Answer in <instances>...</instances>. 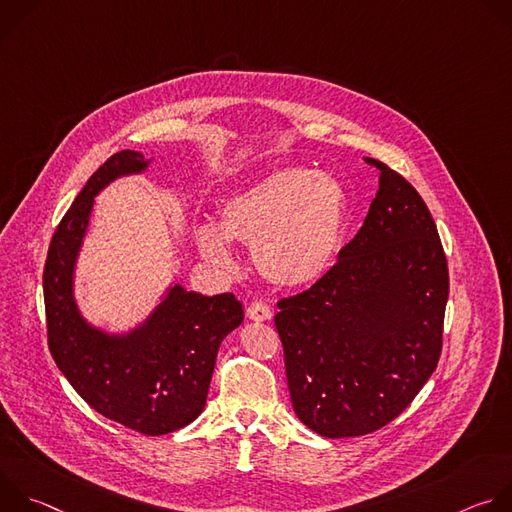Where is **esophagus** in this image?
I'll list each match as a JSON object with an SVG mask.
<instances>
[{
	"label": "esophagus",
	"instance_id": "esophagus-1",
	"mask_svg": "<svg viewBox=\"0 0 512 512\" xmlns=\"http://www.w3.org/2000/svg\"><path fill=\"white\" fill-rule=\"evenodd\" d=\"M247 316H249L251 320H255V322H265V320H271L273 312H271V308H269L267 304H263V302H253V304L247 308Z\"/></svg>",
	"mask_w": 512,
	"mask_h": 512
}]
</instances>
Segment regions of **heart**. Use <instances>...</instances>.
I'll use <instances>...</instances> for the list:
<instances>
[{
  "label": "heart",
  "mask_w": 512,
  "mask_h": 512,
  "mask_svg": "<svg viewBox=\"0 0 512 512\" xmlns=\"http://www.w3.org/2000/svg\"><path fill=\"white\" fill-rule=\"evenodd\" d=\"M348 200L342 184L310 168H283L229 198L221 229H198L206 259L229 267L231 241L253 247L257 271L279 287H302L320 279L336 257Z\"/></svg>",
  "instance_id": "1"
}]
</instances>
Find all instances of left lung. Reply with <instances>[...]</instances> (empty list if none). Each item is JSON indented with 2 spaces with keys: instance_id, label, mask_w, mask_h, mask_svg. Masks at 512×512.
<instances>
[{
  "instance_id": "8db88e82",
  "label": "left lung",
  "mask_w": 512,
  "mask_h": 512,
  "mask_svg": "<svg viewBox=\"0 0 512 512\" xmlns=\"http://www.w3.org/2000/svg\"><path fill=\"white\" fill-rule=\"evenodd\" d=\"M364 225L302 294L277 302L296 415L324 437L377 431L409 407L442 354L450 277L433 216L387 164Z\"/></svg>"
}]
</instances>
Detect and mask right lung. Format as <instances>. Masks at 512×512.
I'll return each mask as SVG.
<instances>
[{"label":"right lung","mask_w":512,"mask_h":512,"mask_svg":"<svg viewBox=\"0 0 512 512\" xmlns=\"http://www.w3.org/2000/svg\"><path fill=\"white\" fill-rule=\"evenodd\" d=\"M145 166L141 154L123 150L89 178L52 235L42 283L48 348L68 383L107 419L164 435L202 413L218 346L245 314L233 294L208 298L174 285L145 324L125 336H109L83 320L72 298V271L95 196Z\"/></svg>","instance_id":"right-lung-1"}]
</instances>
